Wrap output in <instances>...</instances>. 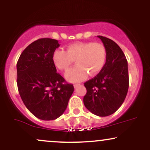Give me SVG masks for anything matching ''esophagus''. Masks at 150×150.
Returning a JSON list of instances; mask_svg holds the SVG:
<instances>
[{"instance_id": "1", "label": "esophagus", "mask_w": 150, "mask_h": 150, "mask_svg": "<svg viewBox=\"0 0 150 150\" xmlns=\"http://www.w3.org/2000/svg\"><path fill=\"white\" fill-rule=\"evenodd\" d=\"M79 86H80V84H75V85H74V87H75V88H77Z\"/></svg>"}]
</instances>
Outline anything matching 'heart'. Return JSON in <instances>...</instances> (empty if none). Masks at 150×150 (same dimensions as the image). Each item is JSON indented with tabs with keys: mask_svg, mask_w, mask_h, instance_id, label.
Wrapping results in <instances>:
<instances>
[{
	"mask_svg": "<svg viewBox=\"0 0 150 150\" xmlns=\"http://www.w3.org/2000/svg\"><path fill=\"white\" fill-rule=\"evenodd\" d=\"M54 64L60 70L66 71L76 61L77 64L70 70L65 77L72 82H78L87 78V75H97L104 68L106 50L100 43L77 42L67 46L66 51L58 49L53 53Z\"/></svg>",
	"mask_w": 150,
	"mask_h": 150,
	"instance_id": "b5f03b06",
	"label": "heart"
}]
</instances>
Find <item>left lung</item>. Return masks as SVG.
I'll return each mask as SVG.
<instances>
[{
  "label": "left lung",
  "mask_w": 150,
  "mask_h": 150,
  "mask_svg": "<svg viewBox=\"0 0 150 150\" xmlns=\"http://www.w3.org/2000/svg\"><path fill=\"white\" fill-rule=\"evenodd\" d=\"M97 37L106 48V63L97 75L85 83L87 94L83 102L94 115L108 116L120 108L128 93V61L116 42L102 36Z\"/></svg>",
  "instance_id": "8db88e82"
}]
</instances>
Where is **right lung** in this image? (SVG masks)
I'll return each instance as SVG.
<instances>
[{"mask_svg":"<svg viewBox=\"0 0 150 150\" xmlns=\"http://www.w3.org/2000/svg\"><path fill=\"white\" fill-rule=\"evenodd\" d=\"M60 46L56 39L44 38L32 42L17 63V84L27 109L37 118L55 120L64 113L74 87L56 72L53 53Z\"/></svg>","mask_w":150,"mask_h":150,"instance_id":"1","label":"right lung"}]
</instances>
